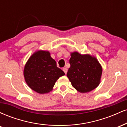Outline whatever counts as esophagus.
I'll use <instances>...</instances> for the list:
<instances>
[{"instance_id":"34e87169","label":"esophagus","mask_w":127,"mask_h":127,"mask_svg":"<svg viewBox=\"0 0 127 127\" xmlns=\"http://www.w3.org/2000/svg\"><path fill=\"white\" fill-rule=\"evenodd\" d=\"M63 70L64 71V72L65 73V74H66L67 72V68H65V67H64L63 68Z\"/></svg>"}]
</instances>
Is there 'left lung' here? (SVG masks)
I'll return each instance as SVG.
<instances>
[{
    "instance_id": "obj_1",
    "label": "left lung",
    "mask_w": 127,
    "mask_h": 127,
    "mask_svg": "<svg viewBox=\"0 0 127 127\" xmlns=\"http://www.w3.org/2000/svg\"><path fill=\"white\" fill-rule=\"evenodd\" d=\"M69 63L67 76L79 92L88 93L99 85L102 68L95 57L75 52L71 54Z\"/></svg>"
}]
</instances>
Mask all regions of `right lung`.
<instances>
[{"instance_id": "right-lung-1", "label": "right lung", "mask_w": 127, "mask_h": 127, "mask_svg": "<svg viewBox=\"0 0 127 127\" xmlns=\"http://www.w3.org/2000/svg\"><path fill=\"white\" fill-rule=\"evenodd\" d=\"M65 73L57 67L48 51H39L29 59L24 70L26 82L32 90L39 94L50 92L57 80Z\"/></svg>"}]
</instances>
